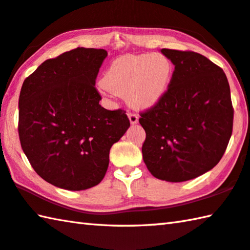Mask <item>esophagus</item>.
<instances>
[{"label": "esophagus", "mask_w": 250, "mask_h": 250, "mask_svg": "<svg viewBox=\"0 0 250 250\" xmlns=\"http://www.w3.org/2000/svg\"><path fill=\"white\" fill-rule=\"evenodd\" d=\"M129 120H130V124L131 125H137L139 122V117L138 115H135V113H129Z\"/></svg>", "instance_id": "34e87169"}]
</instances>
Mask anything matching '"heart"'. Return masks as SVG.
<instances>
[{
  "instance_id": "obj_1",
  "label": "heart",
  "mask_w": 250,
  "mask_h": 250,
  "mask_svg": "<svg viewBox=\"0 0 250 250\" xmlns=\"http://www.w3.org/2000/svg\"><path fill=\"white\" fill-rule=\"evenodd\" d=\"M172 73L174 65L164 54H131L111 63L101 89L125 98L134 109H149L165 96Z\"/></svg>"
}]
</instances>
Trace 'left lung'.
Here are the masks:
<instances>
[{
  "label": "left lung",
  "instance_id": "left-lung-1",
  "mask_svg": "<svg viewBox=\"0 0 250 250\" xmlns=\"http://www.w3.org/2000/svg\"><path fill=\"white\" fill-rule=\"evenodd\" d=\"M175 65L165 96L141 113L143 161L157 179L181 183L206 174L223 156L234 110L225 73L202 54L162 49Z\"/></svg>",
  "mask_w": 250,
  "mask_h": 250
}]
</instances>
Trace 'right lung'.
Masks as SVG:
<instances>
[{"label":"right lung","mask_w":250,"mask_h":250,"mask_svg":"<svg viewBox=\"0 0 250 250\" xmlns=\"http://www.w3.org/2000/svg\"><path fill=\"white\" fill-rule=\"evenodd\" d=\"M104 49L76 48L42 63L22 83L18 134L35 171L58 188L80 191L103 180L113 143L130 126L107 110L95 88Z\"/></svg>","instance_id":"1"}]
</instances>
